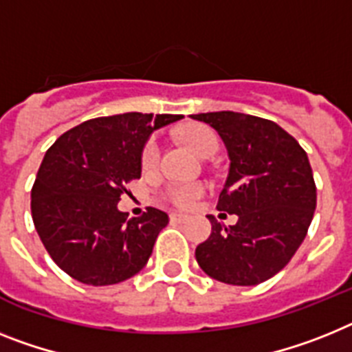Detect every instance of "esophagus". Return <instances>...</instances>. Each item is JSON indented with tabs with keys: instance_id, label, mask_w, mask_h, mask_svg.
Listing matches in <instances>:
<instances>
[{
	"instance_id": "obj_1",
	"label": "esophagus",
	"mask_w": 352,
	"mask_h": 352,
	"mask_svg": "<svg viewBox=\"0 0 352 352\" xmlns=\"http://www.w3.org/2000/svg\"><path fill=\"white\" fill-rule=\"evenodd\" d=\"M171 221H186L188 220V214H182V212H170Z\"/></svg>"
}]
</instances>
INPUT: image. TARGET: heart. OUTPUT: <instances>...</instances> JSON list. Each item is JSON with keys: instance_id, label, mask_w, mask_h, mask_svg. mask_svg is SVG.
<instances>
[{"instance_id": "1", "label": "heart", "mask_w": 352, "mask_h": 352, "mask_svg": "<svg viewBox=\"0 0 352 352\" xmlns=\"http://www.w3.org/2000/svg\"><path fill=\"white\" fill-rule=\"evenodd\" d=\"M182 138L200 157H211L220 148L218 134L206 125H190L182 131ZM161 157V146L155 138H150L141 150V168L150 171L159 164ZM208 191V186L204 182H175L168 184L162 190V199L173 204L175 208H191L195 200H199Z\"/></svg>"}]
</instances>
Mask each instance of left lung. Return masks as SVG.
Here are the masks:
<instances>
[{"mask_svg":"<svg viewBox=\"0 0 352 352\" xmlns=\"http://www.w3.org/2000/svg\"><path fill=\"white\" fill-rule=\"evenodd\" d=\"M211 125L231 157L220 211L238 214L226 227L209 214L212 231L195 250L206 274L227 285L254 286L290 263L317 208L308 155L294 135L265 118L220 111L193 114Z\"/></svg>","mask_w":352,"mask_h":352,"instance_id":"8db88e82","label":"left lung"}]
</instances>
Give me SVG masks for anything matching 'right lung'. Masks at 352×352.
Here are the masks:
<instances>
[{"label":"right lung","mask_w":352,"mask_h":352,"mask_svg":"<svg viewBox=\"0 0 352 352\" xmlns=\"http://www.w3.org/2000/svg\"><path fill=\"white\" fill-rule=\"evenodd\" d=\"M181 118L143 112L94 118L50 146L32 188V218L44 249L67 276L107 286L146 265L168 214L148 208L126 218L118 200L141 177L148 135Z\"/></svg>","instance_id":"add662e5"}]
</instances>
